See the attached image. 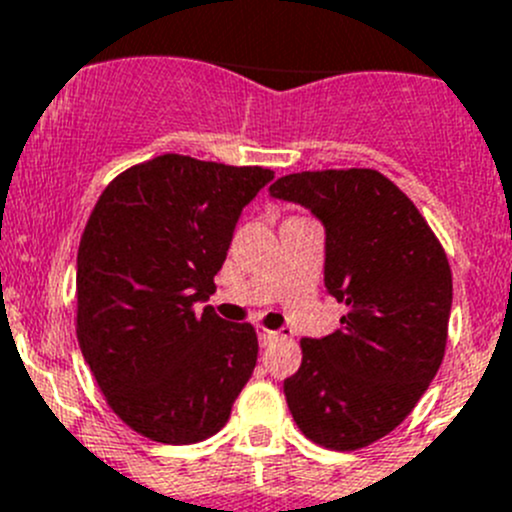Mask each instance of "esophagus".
Returning a JSON list of instances; mask_svg holds the SVG:
<instances>
[{
	"label": "esophagus",
	"instance_id": "obj_1",
	"mask_svg": "<svg viewBox=\"0 0 512 512\" xmlns=\"http://www.w3.org/2000/svg\"><path fill=\"white\" fill-rule=\"evenodd\" d=\"M275 338H278V333H275V331H267V328H257V341H260V346H270Z\"/></svg>",
	"mask_w": 512,
	"mask_h": 512
}]
</instances>
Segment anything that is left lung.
Listing matches in <instances>:
<instances>
[{"label": "left lung", "mask_w": 512, "mask_h": 512, "mask_svg": "<svg viewBox=\"0 0 512 512\" xmlns=\"http://www.w3.org/2000/svg\"><path fill=\"white\" fill-rule=\"evenodd\" d=\"M272 199L310 209L326 229L328 295L346 305L331 336L303 338L283 391L300 432L358 450L399 427L439 371L452 272L412 199L374 169L300 171Z\"/></svg>", "instance_id": "8db88e82"}]
</instances>
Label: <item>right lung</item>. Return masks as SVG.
Returning <instances> with one entry per match:
<instances>
[{"label":"right lung","instance_id":"1","mask_svg":"<svg viewBox=\"0 0 512 512\" xmlns=\"http://www.w3.org/2000/svg\"><path fill=\"white\" fill-rule=\"evenodd\" d=\"M262 166L164 154L105 186L78 250V341L113 412L191 444L227 424L257 364L250 323L204 308Z\"/></svg>","mask_w":512,"mask_h":512}]
</instances>
